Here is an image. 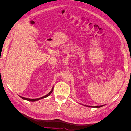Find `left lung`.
I'll return each instance as SVG.
<instances>
[{"label": "left lung", "instance_id": "obj_1", "mask_svg": "<svg viewBox=\"0 0 131 131\" xmlns=\"http://www.w3.org/2000/svg\"><path fill=\"white\" fill-rule=\"evenodd\" d=\"M86 106H88V107H91V108H101V107H102L103 106H104V105H99V106H89V105H84Z\"/></svg>", "mask_w": 131, "mask_h": 131}]
</instances>
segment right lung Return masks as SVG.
<instances>
[{
    "instance_id": "1",
    "label": "right lung",
    "mask_w": 131,
    "mask_h": 131,
    "mask_svg": "<svg viewBox=\"0 0 131 131\" xmlns=\"http://www.w3.org/2000/svg\"><path fill=\"white\" fill-rule=\"evenodd\" d=\"M53 90V86L52 87V90H51V91H50V92L48 94H47L46 95H45V96H43V97H40V98H39L30 99V98H25V97H23L20 96H19V97H20L22 99H23V100H26V101H30V102H35V101H38V100H41V99H42V98H45L49 96H50V95L51 94V93L52 92Z\"/></svg>"
}]
</instances>
